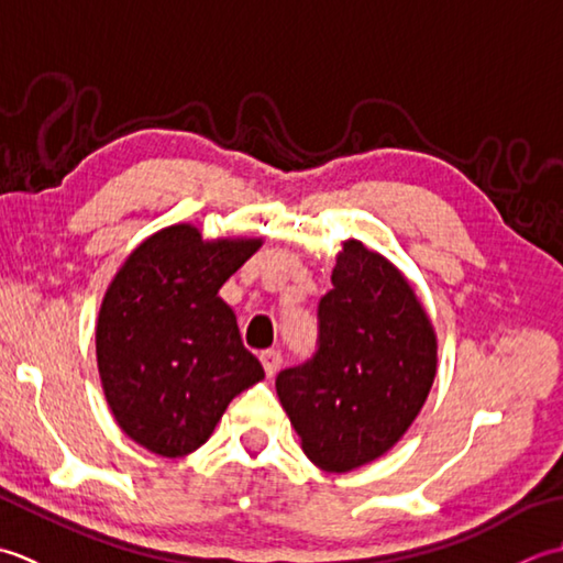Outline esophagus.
<instances>
[{"instance_id": "34e87169", "label": "esophagus", "mask_w": 563, "mask_h": 563, "mask_svg": "<svg viewBox=\"0 0 563 563\" xmlns=\"http://www.w3.org/2000/svg\"><path fill=\"white\" fill-rule=\"evenodd\" d=\"M260 362H262V366H265V374L272 378L282 366V352L279 350H265L260 354Z\"/></svg>"}]
</instances>
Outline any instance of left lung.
I'll return each mask as SVG.
<instances>
[{"instance_id":"1","label":"left lung","mask_w":563,"mask_h":563,"mask_svg":"<svg viewBox=\"0 0 563 563\" xmlns=\"http://www.w3.org/2000/svg\"><path fill=\"white\" fill-rule=\"evenodd\" d=\"M320 298L318 352L277 376V396L316 466L345 474L404 438L438 374V335L394 262L345 240Z\"/></svg>"}]
</instances>
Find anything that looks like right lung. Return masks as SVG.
Wrapping results in <instances>:
<instances>
[{
  "label": "right lung",
  "mask_w": 563,
  "mask_h": 563,
  "mask_svg": "<svg viewBox=\"0 0 563 563\" xmlns=\"http://www.w3.org/2000/svg\"><path fill=\"white\" fill-rule=\"evenodd\" d=\"M262 238L203 240L191 223L137 245L101 298L97 366L119 428L147 452L187 456L228 404L265 378L218 289Z\"/></svg>",
  "instance_id": "add662e5"
}]
</instances>
